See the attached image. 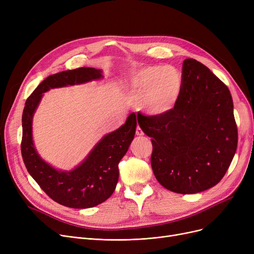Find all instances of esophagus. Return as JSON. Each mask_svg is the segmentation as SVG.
<instances>
[{
	"label": "esophagus",
	"mask_w": 254,
	"mask_h": 254,
	"mask_svg": "<svg viewBox=\"0 0 254 254\" xmlns=\"http://www.w3.org/2000/svg\"><path fill=\"white\" fill-rule=\"evenodd\" d=\"M136 135L137 136H143L144 135V132H143V130L141 129L140 127H137V128H136Z\"/></svg>",
	"instance_id": "esophagus-1"
}]
</instances>
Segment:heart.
Instances as JSON below:
<instances>
[{
	"mask_svg": "<svg viewBox=\"0 0 254 254\" xmlns=\"http://www.w3.org/2000/svg\"><path fill=\"white\" fill-rule=\"evenodd\" d=\"M182 86V75L174 66L143 69L131 81L137 99L146 101L149 112L156 115L167 114L175 108Z\"/></svg>",
	"mask_w": 254,
	"mask_h": 254,
	"instance_id": "1",
	"label": "heart"
}]
</instances>
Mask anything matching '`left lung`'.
<instances>
[{
  "label": "left lung",
  "instance_id": "left-lung-1",
  "mask_svg": "<svg viewBox=\"0 0 254 254\" xmlns=\"http://www.w3.org/2000/svg\"><path fill=\"white\" fill-rule=\"evenodd\" d=\"M180 99L171 112L138 124L151 137V167L157 181L177 193H196L225 175L238 145L231 92L205 64L186 59Z\"/></svg>",
  "mask_w": 254,
  "mask_h": 254
}]
</instances>
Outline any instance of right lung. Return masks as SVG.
<instances>
[{
  "label": "right lung",
  "instance_id": "obj_1",
  "mask_svg": "<svg viewBox=\"0 0 254 254\" xmlns=\"http://www.w3.org/2000/svg\"><path fill=\"white\" fill-rule=\"evenodd\" d=\"M102 77L95 68H78L48 76L25 102L22 113L21 155L26 170L53 201L70 208L95 207L113 193L118 181V164L134 139L137 119L131 113L124 126L105 136L85 161L71 172H61L43 162L32 138L33 114L42 93L55 87L84 83Z\"/></svg>",
  "mask_w": 254,
  "mask_h": 254
}]
</instances>
